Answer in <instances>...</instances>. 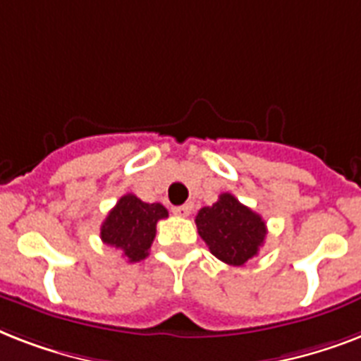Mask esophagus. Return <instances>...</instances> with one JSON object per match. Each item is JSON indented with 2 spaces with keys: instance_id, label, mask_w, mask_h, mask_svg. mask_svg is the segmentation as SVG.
Returning <instances> with one entry per match:
<instances>
[{
  "instance_id": "esophagus-1",
  "label": "esophagus",
  "mask_w": 361,
  "mask_h": 361,
  "mask_svg": "<svg viewBox=\"0 0 361 361\" xmlns=\"http://www.w3.org/2000/svg\"><path fill=\"white\" fill-rule=\"evenodd\" d=\"M172 212H174V215H178V217H187V215L191 214V206H189V204L176 206V208H172Z\"/></svg>"
}]
</instances>
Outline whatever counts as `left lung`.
I'll list each match as a JSON object with an SVG mask.
<instances>
[{
  "instance_id": "1",
  "label": "left lung",
  "mask_w": 361,
  "mask_h": 361,
  "mask_svg": "<svg viewBox=\"0 0 361 361\" xmlns=\"http://www.w3.org/2000/svg\"><path fill=\"white\" fill-rule=\"evenodd\" d=\"M195 223L212 255L231 266H243L257 257L268 232L262 217L231 192H223L214 206L200 209Z\"/></svg>"
}]
</instances>
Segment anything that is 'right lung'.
Wrapping results in <instances>:
<instances>
[{
    "mask_svg": "<svg viewBox=\"0 0 361 361\" xmlns=\"http://www.w3.org/2000/svg\"><path fill=\"white\" fill-rule=\"evenodd\" d=\"M169 217L163 204L142 202L135 195H123L101 226V240L123 251L129 262H140L155 238L157 221Z\"/></svg>",
    "mask_w": 361,
    "mask_h": 361,
    "instance_id": "add662e5",
    "label": "right lung"
}]
</instances>
